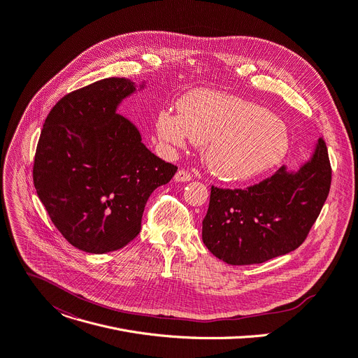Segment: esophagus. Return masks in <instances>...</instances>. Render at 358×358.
I'll use <instances>...</instances> for the list:
<instances>
[{
    "mask_svg": "<svg viewBox=\"0 0 358 358\" xmlns=\"http://www.w3.org/2000/svg\"><path fill=\"white\" fill-rule=\"evenodd\" d=\"M191 178H192L191 174L188 171H184V170L177 171V174L174 176V180L177 182H188V181H191Z\"/></svg>",
    "mask_w": 358,
    "mask_h": 358,
    "instance_id": "esophagus-1",
    "label": "esophagus"
}]
</instances>
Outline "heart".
<instances>
[{
    "label": "heart",
    "mask_w": 358,
    "mask_h": 358,
    "mask_svg": "<svg viewBox=\"0 0 358 358\" xmlns=\"http://www.w3.org/2000/svg\"><path fill=\"white\" fill-rule=\"evenodd\" d=\"M155 129L158 138L173 148H184L188 137L204 145L206 166L227 181H248L274 170L291 144L288 127L280 117L217 91L185 95L180 114L159 111Z\"/></svg>",
    "instance_id": "obj_1"
}]
</instances>
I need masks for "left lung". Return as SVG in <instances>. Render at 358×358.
<instances>
[{
	"mask_svg": "<svg viewBox=\"0 0 358 358\" xmlns=\"http://www.w3.org/2000/svg\"><path fill=\"white\" fill-rule=\"evenodd\" d=\"M330 184L329 152L320 137L297 170L282 166L247 189L211 187L203 241L231 266L259 264L294 251L326 203Z\"/></svg>",
	"mask_w": 358,
	"mask_h": 358,
	"instance_id": "1",
	"label": "left lung"
}]
</instances>
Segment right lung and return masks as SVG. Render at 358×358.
I'll list each match as a JSON object with an SVG mask.
<instances>
[{
  "label": "right lung",
  "mask_w": 358,
  "mask_h": 358,
  "mask_svg": "<svg viewBox=\"0 0 358 358\" xmlns=\"http://www.w3.org/2000/svg\"><path fill=\"white\" fill-rule=\"evenodd\" d=\"M144 87L128 78L96 81L62 96L45 118L34 185L57 230L81 251L104 254L133 241L151 192L177 171L117 113Z\"/></svg>",
  "instance_id": "1"
}]
</instances>
